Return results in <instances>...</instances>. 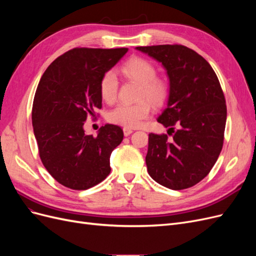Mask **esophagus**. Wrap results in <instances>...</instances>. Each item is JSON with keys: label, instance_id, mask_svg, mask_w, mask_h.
<instances>
[{"label": "esophagus", "instance_id": "1", "mask_svg": "<svg viewBox=\"0 0 256 256\" xmlns=\"http://www.w3.org/2000/svg\"><path fill=\"white\" fill-rule=\"evenodd\" d=\"M122 131H124V136H130L131 134L134 132L132 129L127 128V127H124V128H122Z\"/></svg>", "mask_w": 256, "mask_h": 256}]
</instances>
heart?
<instances>
[{"label": "heart", "mask_w": 256, "mask_h": 256, "mask_svg": "<svg viewBox=\"0 0 256 256\" xmlns=\"http://www.w3.org/2000/svg\"><path fill=\"white\" fill-rule=\"evenodd\" d=\"M120 72L127 78L141 84V98L148 99L154 106H161L168 95V88L166 81L157 78V69L150 60L134 56L126 60L120 66ZM99 92L102 100L112 104L118 92V79L113 72H106L100 79ZM150 104L142 100L134 104H120L108 113L106 120L111 124L127 128L140 126L141 122L148 116Z\"/></svg>", "instance_id": "obj_1"}]
</instances>
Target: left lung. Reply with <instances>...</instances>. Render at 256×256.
<instances>
[{
	"instance_id": "8db88e82",
	"label": "left lung",
	"mask_w": 256,
	"mask_h": 256,
	"mask_svg": "<svg viewBox=\"0 0 256 256\" xmlns=\"http://www.w3.org/2000/svg\"><path fill=\"white\" fill-rule=\"evenodd\" d=\"M162 64L168 97L158 122L168 134H150L146 166L154 182L172 190L196 184L214 166L223 146L226 104L208 62L182 44L136 47Z\"/></svg>"
}]
</instances>
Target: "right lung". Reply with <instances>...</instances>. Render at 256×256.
Returning <instances> with one entry per match:
<instances>
[{"instance_id": "add662e5", "label": "right lung", "mask_w": 256, "mask_h": 256, "mask_svg": "<svg viewBox=\"0 0 256 256\" xmlns=\"http://www.w3.org/2000/svg\"><path fill=\"white\" fill-rule=\"evenodd\" d=\"M128 48H76L53 60L38 84L32 110L34 136L42 164L60 184L86 190L110 174V156L124 138L106 124L96 138L84 122L102 108L99 83Z\"/></svg>"}]
</instances>
